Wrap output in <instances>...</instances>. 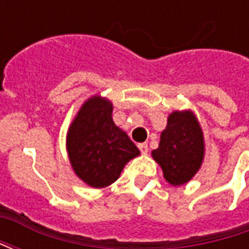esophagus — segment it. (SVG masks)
<instances>
[{"label": "esophagus", "instance_id": "obj_1", "mask_svg": "<svg viewBox=\"0 0 249 249\" xmlns=\"http://www.w3.org/2000/svg\"><path fill=\"white\" fill-rule=\"evenodd\" d=\"M139 149H140L142 155H146L148 153V144L146 142H141V144H139Z\"/></svg>", "mask_w": 249, "mask_h": 249}]
</instances>
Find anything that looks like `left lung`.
Listing matches in <instances>:
<instances>
[{
    "instance_id": "left-lung-1",
    "label": "left lung",
    "mask_w": 249,
    "mask_h": 249,
    "mask_svg": "<svg viewBox=\"0 0 249 249\" xmlns=\"http://www.w3.org/2000/svg\"><path fill=\"white\" fill-rule=\"evenodd\" d=\"M204 136L191 110H175L168 116L167 128L160 136L152 157L161 167L164 178L175 187L188 183L204 160Z\"/></svg>"
}]
</instances>
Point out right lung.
<instances>
[{"label": "right lung", "mask_w": 249, "mask_h": 249, "mask_svg": "<svg viewBox=\"0 0 249 249\" xmlns=\"http://www.w3.org/2000/svg\"><path fill=\"white\" fill-rule=\"evenodd\" d=\"M108 98H88L71 121L66 135V151L71 168L82 181L105 188L120 178L125 164L140 155L124 130L112 119Z\"/></svg>", "instance_id": "add662e5"}]
</instances>
